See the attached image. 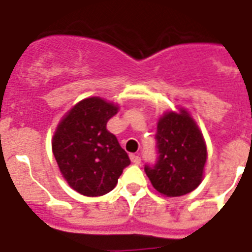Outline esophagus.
Instances as JSON below:
<instances>
[{
	"mask_svg": "<svg viewBox=\"0 0 252 252\" xmlns=\"http://www.w3.org/2000/svg\"><path fill=\"white\" fill-rule=\"evenodd\" d=\"M129 158H131V161L133 164H140L141 163V158L139 156V155H131Z\"/></svg>",
	"mask_w": 252,
	"mask_h": 252,
	"instance_id": "1",
	"label": "esophagus"
}]
</instances>
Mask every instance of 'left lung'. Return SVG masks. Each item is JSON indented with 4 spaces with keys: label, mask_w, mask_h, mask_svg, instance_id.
<instances>
[{
    "label": "left lung",
    "mask_w": 252,
    "mask_h": 252,
    "mask_svg": "<svg viewBox=\"0 0 252 252\" xmlns=\"http://www.w3.org/2000/svg\"><path fill=\"white\" fill-rule=\"evenodd\" d=\"M159 160L145 165V173L159 193L167 197L183 196L202 183L207 161V147L202 131L189 112H165L158 121Z\"/></svg>",
    "instance_id": "left-lung-1"
}]
</instances>
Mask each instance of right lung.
<instances>
[{"label":"right lung","instance_id":"right-lung-1","mask_svg":"<svg viewBox=\"0 0 252 252\" xmlns=\"http://www.w3.org/2000/svg\"><path fill=\"white\" fill-rule=\"evenodd\" d=\"M117 104L97 96L84 98L61 119L52 151L69 187L84 196H101L116 187L123 169L131 164L116 136L107 129L119 112Z\"/></svg>","mask_w":252,"mask_h":252}]
</instances>
